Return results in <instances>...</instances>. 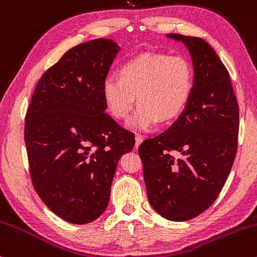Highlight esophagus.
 <instances>
[{
	"label": "esophagus",
	"instance_id": "34e87169",
	"mask_svg": "<svg viewBox=\"0 0 257 257\" xmlns=\"http://www.w3.org/2000/svg\"><path fill=\"white\" fill-rule=\"evenodd\" d=\"M143 141H144L143 135H140V134L135 135V147H137V149L139 147V145H140V144L143 143Z\"/></svg>",
	"mask_w": 257,
	"mask_h": 257
}]
</instances>
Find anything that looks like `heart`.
<instances>
[{
	"mask_svg": "<svg viewBox=\"0 0 257 257\" xmlns=\"http://www.w3.org/2000/svg\"><path fill=\"white\" fill-rule=\"evenodd\" d=\"M194 87V71L181 55L146 52L126 59L118 67V77H107L102 83V99L108 113L126 119L139 105L131 124L149 129L159 120L176 119L190 102Z\"/></svg>",
	"mask_w": 257,
	"mask_h": 257,
	"instance_id": "b5f03b06",
	"label": "heart"
}]
</instances>
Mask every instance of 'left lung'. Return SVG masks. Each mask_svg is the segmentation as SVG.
Returning <instances> with one entry per match:
<instances>
[{"mask_svg": "<svg viewBox=\"0 0 257 257\" xmlns=\"http://www.w3.org/2000/svg\"><path fill=\"white\" fill-rule=\"evenodd\" d=\"M182 41L193 60L194 87L179 119L139 146L147 197L164 219L186 221L209 208L225 185L238 146L239 106L229 73L209 43Z\"/></svg>", "mask_w": 257, "mask_h": 257, "instance_id": "obj_1", "label": "left lung"}]
</instances>
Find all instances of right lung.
Masks as SVG:
<instances>
[{"label": "right lung", "instance_id": "1", "mask_svg": "<svg viewBox=\"0 0 257 257\" xmlns=\"http://www.w3.org/2000/svg\"><path fill=\"white\" fill-rule=\"evenodd\" d=\"M117 52L107 38L73 47L43 73L26 111L35 191L53 213L76 225L104 213L117 163L135 144L134 134L105 112L102 83Z\"/></svg>", "mask_w": 257, "mask_h": 257}]
</instances>
